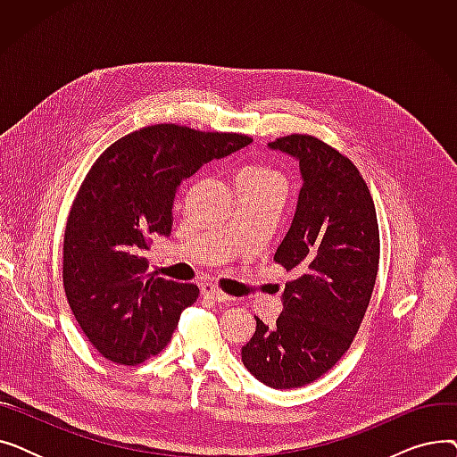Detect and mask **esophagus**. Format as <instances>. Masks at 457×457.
I'll list each match as a JSON object with an SVG mask.
<instances>
[{"label":"esophagus","mask_w":457,"mask_h":457,"mask_svg":"<svg viewBox=\"0 0 457 457\" xmlns=\"http://www.w3.org/2000/svg\"><path fill=\"white\" fill-rule=\"evenodd\" d=\"M200 291H202V296H205L212 302H229L231 300L226 293H222L220 289H216V287L211 285V283H204Z\"/></svg>","instance_id":"obj_1"}]
</instances>
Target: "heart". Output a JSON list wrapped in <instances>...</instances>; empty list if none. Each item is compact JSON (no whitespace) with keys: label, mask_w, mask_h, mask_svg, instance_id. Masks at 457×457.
Returning a JSON list of instances; mask_svg holds the SVG:
<instances>
[{"label":"heart","mask_w":457,"mask_h":457,"mask_svg":"<svg viewBox=\"0 0 457 457\" xmlns=\"http://www.w3.org/2000/svg\"><path fill=\"white\" fill-rule=\"evenodd\" d=\"M237 181H246V183H253V185H261V187H272V188H279L285 190V176L278 170V168L272 166H248L241 172Z\"/></svg>","instance_id":"1"}]
</instances>
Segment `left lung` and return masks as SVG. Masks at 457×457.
Masks as SVG:
<instances>
[{"instance_id":"8db88e82","label":"left lung","mask_w":457,"mask_h":457,"mask_svg":"<svg viewBox=\"0 0 457 457\" xmlns=\"http://www.w3.org/2000/svg\"><path fill=\"white\" fill-rule=\"evenodd\" d=\"M269 146L296 157L303 179L274 255L296 279L285 285L272 326L255 319L243 363L265 386L293 389L333 369L353 343L378 276L379 229L369 187L346 155L302 133Z\"/></svg>"}]
</instances>
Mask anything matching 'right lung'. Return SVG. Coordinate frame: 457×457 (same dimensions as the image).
<instances>
[{
    "label": "right lung",
    "mask_w": 457,
    "mask_h": 457,
    "mask_svg": "<svg viewBox=\"0 0 457 457\" xmlns=\"http://www.w3.org/2000/svg\"><path fill=\"white\" fill-rule=\"evenodd\" d=\"M250 142L155 124L118 138L92 164L68 214L62 283L87 339L109 361L138 365L170 343L200 289L146 274L144 252L155 235L170 233L183 179Z\"/></svg>",
    "instance_id": "right-lung-1"
}]
</instances>
